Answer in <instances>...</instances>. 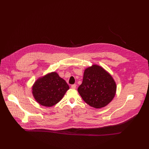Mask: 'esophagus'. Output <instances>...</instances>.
Segmentation results:
<instances>
[{
	"label": "esophagus",
	"mask_w": 149,
	"mask_h": 149,
	"mask_svg": "<svg viewBox=\"0 0 149 149\" xmlns=\"http://www.w3.org/2000/svg\"><path fill=\"white\" fill-rule=\"evenodd\" d=\"M76 87H77V85H76V84H72V85H71V88H72V89H76Z\"/></svg>",
	"instance_id": "34e87169"
}]
</instances>
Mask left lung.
Returning a JSON list of instances; mask_svg holds the SVG:
<instances>
[{
  "instance_id": "left-lung-1",
  "label": "left lung",
  "mask_w": 149,
  "mask_h": 149,
  "mask_svg": "<svg viewBox=\"0 0 149 149\" xmlns=\"http://www.w3.org/2000/svg\"><path fill=\"white\" fill-rule=\"evenodd\" d=\"M116 91V83L112 75L97 65H93L84 70L83 82L78 88L85 102L96 109L110 103Z\"/></svg>"
}]
</instances>
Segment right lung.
Instances as JSON below:
<instances>
[{
    "label": "right lung",
    "mask_w": 149,
    "mask_h": 149,
    "mask_svg": "<svg viewBox=\"0 0 149 149\" xmlns=\"http://www.w3.org/2000/svg\"><path fill=\"white\" fill-rule=\"evenodd\" d=\"M69 89L66 81L56 72L39 77L32 87V93L37 102L45 107L58 103Z\"/></svg>",
    "instance_id": "add662e5"
}]
</instances>
